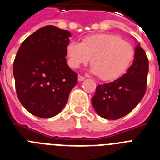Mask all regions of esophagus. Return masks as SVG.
<instances>
[{
	"mask_svg": "<svg viewBox=\"0 0 160 160\" xmlns=\"http://www.w3.org/2000/svg\"><path fill=\"white\" fill-rule=\"evenodd\" d=\"M78 79L79 82H82V81H83L84 79H85V77H83V76H82V75H78Z\"/></svg>",
	"mask_w": 160,
	"mask_h": 160,
	"instance_id": "esophagus-1",
	"label": "esophagus"
}]
</instances>
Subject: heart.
I'll list each match as a JSON object with an SVG mask.
<instances>
[{"label":"heart","mask_w":160,"mask_h":160,"mask_svg":"<svg viewBox=\"0 0 160 160\" xmlns=\"http://www.w3.org/2000/svg\"><path fill=\"white\" fill-rule=\"evenodd\" d=\"M133 45L113 34L87 36L81 43L70 42L66 47L69 65L77 69L91 60L92 72L103 81H112L129 69L134 57Z\"/></svg>","instance_id":"heart-1"}]
</instances>
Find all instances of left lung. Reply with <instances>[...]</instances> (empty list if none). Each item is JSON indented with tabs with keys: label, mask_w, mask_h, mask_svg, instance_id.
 <instances>
[{
	"label": "left lung",
	"mask_w": 160,
	"mask_h": 160,
	"mask_svg": "<svg viewBox=\"0 0 160 160\" xmlns=\"http://www.w3.org/2000/svg\"><path fill=\"white\" fill-rule=\"evenodd\" d=\"M149 61L138 44L134 60L127 73L114 82L96 87L92 105L101 117L117 120L129 114L142 100L147 91Z\"/></svg>",
	"instance_id": "1"
}]
</instances>
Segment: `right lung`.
Segmentation results:
<instances>
[{
  "label": "right lung",
  "mask_w": 160,
  "mask_h": 160,
  "mask_svg": "<svg viewBox=\"0 0 160 160\" xmlns=\"http://www.w3.org/2000/svg\"><path fill=\"white\" fill-rule=\"evenodd\" d=\"M71 34L54 26L42 27L23 41L13 61L16 93L32 115L49 118L66 104L78 73L66 62Z\"/></svg>",
  "instance_id": "right-lung-1"
}]
</instances>
